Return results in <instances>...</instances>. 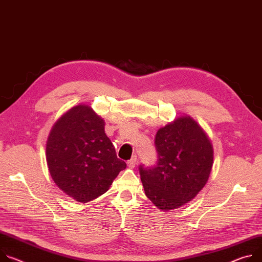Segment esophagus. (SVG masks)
Masks as SVG:
<instances>
[{
    "instance_id": "esophagus-1",
    "label": "esophagus",
    "mask_w": 262,
    "mask_h": 262,
    "mask_svg": "<svg viewBox=\"0 0 262 262\" xmlns=\"http://www.w3.org/2000/svg\"><path fill=\"white\" fill-rule=\"evenodd\" d=\"M136 164H137V156L135 155V156L132 157L130 160L127 161V166H128L129 168H134L135 166H136Z\"/></svg>"
}]
</instances>
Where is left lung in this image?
<instances>
[{"instance_id": "1", "label": "left lung", "mask_w": 262, "mask_h": 262, "mask_svg": "<svg viewBox=\"0 0 262 262\" xmlns=\"http://www.w3.org/2000/svg\"><path fill=\"white\" fill-rule=\"evenodd\" d=\"M158 161L139 166L146 196L165 211L189 203L206 185L213 163V148L201 126L180 117L160 128L155 139Z\"/></svg>"}]
</instances>
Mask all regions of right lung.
I'll list each match as a JSON object with an SVG mask.
<instances>
[{
	"label": "right lung",
	"mask_w": 262,
	"mask_h": 262,
	"mask_svg": "<svg viewBox=\"0 0 262 262\" xmlns=\"http://www.w3.org/2000/svg\"><path fill=\"white\" fill-rule=\"evenodd\" d=\"M46 156L55 184L80 203L106 192L119 172L126 168L104 133V121L82 104L68 111L54 124Z\"/></svg>",
	"instance_id": "add662e5"
}]
</instances>
